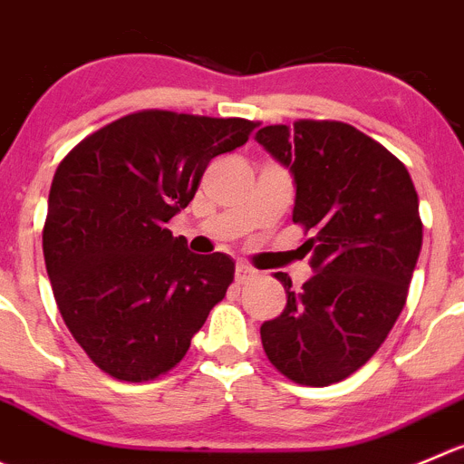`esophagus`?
<instances>
[{
	"label": "esophagus",
	"mask_w": 464,
	"mask_h": 464,
	"mask_svg": "<svg viewBox=\"0 0 464 464\" xmlns=\"http://www.w3.org/2000/svg\"><path fill=\"white\" fill-rule=\"evenodd\" d=\"M255 276H257V271H255L253 266H248V264H237L235 277H237V282H239V285H246V282H248L250 277H255Z\"/></svg>",
	"instance_id": "1"
}]
</instances>
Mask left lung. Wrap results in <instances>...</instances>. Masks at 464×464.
<instances>
[{
  "label": "left lung",
  "mask_w": 464,
  "mask_h": 464,
  "mask_svg": "<svg viewBox=\"0 0 464 464\" xmlns=\"http://www.w3.org/2000/svg\"><path fill=\"white\" fill-rule=\"evenodd\" d=\"M294 173V223L310 239L316 276L262 325L273 367L298 385L328 387L364 367L394 328L421 250L419 198L403 161L339 121H295L257 131Z\"/></svg>",
  "instance_id": "8db88e82"
}]
</instances>
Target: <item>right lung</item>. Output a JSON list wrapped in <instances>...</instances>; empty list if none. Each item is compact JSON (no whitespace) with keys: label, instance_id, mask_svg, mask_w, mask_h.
<instances>
[{"label":"right lung","instance_id":"right-lung-1","mask_svg":"<svg viewBox=\"0 0 464 464\" xmlns=\"http://www.w3.org/2000/svg\"><path fill=\"white\" fill-rule=\"evenodd\" d=\"M259 122L145 109L79 140L56 169L43 227L54 301L74 342L116 381L182 362L235 280L223 253L193 255L166 223L218 154Z\"/></svg>","mask_w":464,"mask_h":464}]
</instances>
